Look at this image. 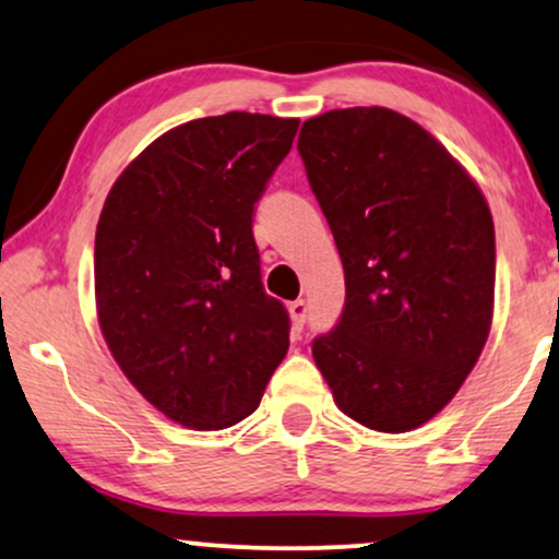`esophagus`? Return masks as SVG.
<instances>
[{"label":"esophagus","instance_id":"obj_1","mask_svg":"<svg viewBox=\"0 0 559 559\" xmlns=\"http://www.w3.org/2000/svg\"><path fill=\"white\" fill-rule=\"evenodd\" d=\"M307 312H309V307H307V301H304V299H296V301L288 304V314H292V322H294L296 330L304 328V322H307Z\"/></svg>","mask_w":559,"mask_h":559}]
</instances>
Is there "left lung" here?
I'll return each instance as SVG.
<instances>
[{"label":"left lung","instance_id":"left-lung-1","mask_svg":"<svg viewBox=\"0 0 559 559\" xmlns=\"http://www.w3.org/2000/svg\"><path fill=\"white\" fill-rule=\"evenodd\" d=\"M296 146L345 271L343 317L312 343L314 364L348 418L407 433L454 400L490 335V206L397 110H328Z\"/></svg>","mask_w":559,"mask_h":559}]
</instances>
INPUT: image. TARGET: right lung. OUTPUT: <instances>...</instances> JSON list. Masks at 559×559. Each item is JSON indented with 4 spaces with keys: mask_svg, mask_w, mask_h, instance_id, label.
<instances>
[{
    "mask_svg": "<svg viewBox=\"0 0 559 559\" xmlns=\"http://www.w3.org/2000/svg\"><path fill=\"white\" fill-rule=\"evenodd\" d=\"M299 118L227 112L175 126L112 182L95 235V307L126 379L169 420L255 413L288 350L263 292L252 211Z\"/></svg>",
    "mask_w": 559,
    "mask_h": 559,
    "instance_id": "1",
    "label": "right lung"
}]
</instances>
